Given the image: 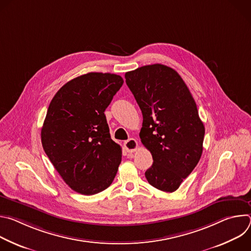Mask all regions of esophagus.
<instances>
[{"instance_id":"34e87169","label":"esophagus","mask_w":251,"mask_h":251,"mask_svg":"<svg viewBox=\"0 0 251 251\" xmlns=\"http://www.w3.org/2000/svg\"><path fill=\"white\" fill-rule=\"evenodd\" d=\"M124 147H125V149H126V151L128 153H133V152H135L137 150L138 143H137V141L135 139L131 138V139H129V140L124 142Z\"/></svg>"}]
</instances>
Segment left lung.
Returning a JSON list of instances; mask_svg holds the SVG:
<instances>
[{
  "label": "left lung",
  "instance_id": "left-lung-1",
  "mask_svg": "<svg viewBox=\"0 0 251 251\" xmlns=\"http://www.w3.org/2000/svg\"><path fill=\"white\" fill-rule=\"evenodd\" d=\"M143 115L142 144L152 154L148 183L173 193L198 165L204 137L197 104L182 77L167 65L141 66L125 74Z\"/></svg>",
  "mask_w": 251,
  "mask_h": 251
}]
</instances>
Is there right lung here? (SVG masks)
I'll list each match as a JSON object with an SVG mask.
<instances>
[{
	"label": "right lung",
	"mask_w": 251,
	"mask_h": 251,
	"mask_svg": "<svg viewBox=\"0 0 251 251\" xmlns=\"http://www.w3.org/2000/svg\"><path fill=\"white\" fill-rule=\"evenodd\" d=\"M123 82L117 75L89 73L65 83L49 106L43 148L66 185L81 195L104 191L117 174L122 149L104 111Z\"/></svg>",
	"instance_id": "1"
}]
</instances>
